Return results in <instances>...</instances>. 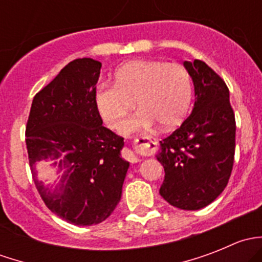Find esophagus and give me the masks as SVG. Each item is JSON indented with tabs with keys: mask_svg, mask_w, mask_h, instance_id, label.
Returning <instances> with one entry per match:
<instances>
[{
	"mask_svg": "<svg viewBox=\"0 0 262 262\" xmlns=\"http://www.w3.org/2000/svg\"><path fill=\"white\" fill-rule=\"evenodd\" d=\"M137 147H142V146H147L149 147L150 141V137H141V138H137Z\"/></svg>",
	"mask_w": 262,
	"mask_h": 262,
	"instance_id": "esophagus-1",
	"label": "esophagus"
}]
</instances>
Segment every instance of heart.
Instances as JSON below:
<instances>
[{
    "label": "heart",
    "mask_w": 262,
    "mask_h": 262,
    "mask_svg": "<svg viewBox=\"0 0 262 262\" xmlns=\"http://www.w3.org/2000/svg\"><path fill=\"white\" fill-rule=\"evenodd\" d=\"M192 80L185 67L162 60H134L115 72L114 86L101 83L94 94L95 106L109 128L120 126L135 102L140 110L121 126L133 134L160 123L172 129L184 121L192 101Z\"/></svg>",
    "instance_id": "heart-1"
}]
</instances>
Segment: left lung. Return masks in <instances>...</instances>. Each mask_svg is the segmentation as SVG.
<instances>
[{"mask_svg": "<svg viewBox=\"0 0 262 262\" xmlns=\"http://www.w3.org/2000/svg\"><path fill=\"white\" fill-rule=\"evenodd\" d=\"M194 83L189 118L160 141L156 155L165 168L160 194L172 207L198 210L227 186L233 167L236 120L224 81L203 60L184 62Z\"/></svg>", "mask_w": 262, "mask_h": 262, "instance_id": "obj_1", "label": "left lung"}]
</instances>
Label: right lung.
Wrapping results in <instances>:
<instances>
[{"label":"right lung","instance_id":"obj_1","mask_svg":"<svg viewBox=\"0 0 262 262\" xmlns=\"http://www.w3.org/2000/svg\"><path fill=\"white\" fill-rule=\"evenodd\" d=\"M101 63L78 58L35 95L26 125V148L36 189L47 207L75 226L104 222L120 202L129 162L124 138L102 125L94 101ZM52 160L60 181L37 180L35 165Z\"/></svg>","mask_w":262,"mask_h":262}]
</instances>
